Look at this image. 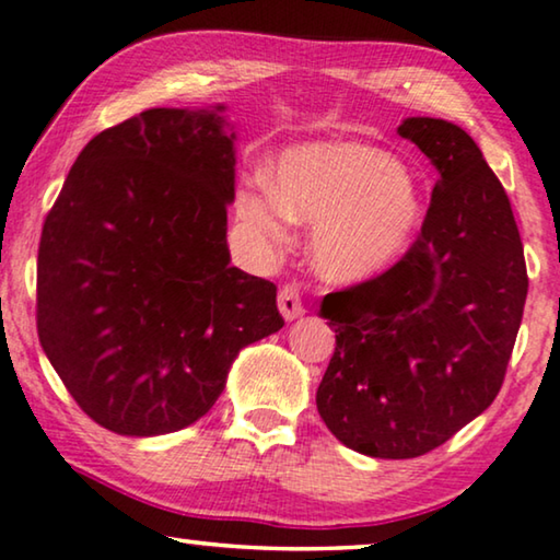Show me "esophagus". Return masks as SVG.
<instances>
[{"mask_svg": "<svg viewBox=\"0 0 560 560\" xmlns=\"http://www.w3.org/2000/svg\"><path fill=\"white\" fill-rule=\"evenodd\" d=\"M279 312L287 322H294L299 316H304V304L302 296H299V287L296 283H287V287L279 289Z\"/></svg>", "mask_w": 560, "mask_h": 560, "instance_id": "obj_1", "label": "esophagus"}]
</instances>
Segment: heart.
<instances>
[{
    "instance_id": "heart-1",
    "label": "heart",
    "mask_w": 560,
    "mask_h": 560,
    "mask_svg": "<svg viewBox=\"0 0 560 560\" xmlns=\"http://www.w3.org/2000/svg\"><path fill=\"white\" fill-rule=\"evenodd\" d=\"M417 175L387 150L360 140H308L281 153L273 180L238 190L236 221L261 248L287 241L291 221L314 223L308 261L324 281L362 283L412 252L424 229Z\"/></svg>"
}]
</instances>
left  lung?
<instances>
[{
	"mask_svg": "<svg viewBox=\"0 0 560 560\" xmlns=\"http://www.w3.org/2000/svg\"><path fill=\"white\" fill-rule=\"evenodd\" d=\"M397 132L440 175L420 238L319 306L337 347L316 410L341 445L382 460L430 453L493 405L528 294L511 200L475 140L440 118Z\"/></svg>",
	"mask_w": 560,
	"mask_h": 560,
	"instance_id": "8db88e82",
	"label": "left lung"
}]
</instances>
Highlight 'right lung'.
Wrapping results in <instances>:
<instances>
[{"label": "right lung", "instance_id": "obj_1", "mask_svg": "<svg viewBox=\"0 0 560 560\" xmlns=\"http://www.w3.org/2000/svg\"><path fill=\"white\" fill-rule=\"evenodd\" d=\"M223 113L153 107L103 130L42 229L39 345L82 412L118 435L198 422L241 349L283 327L277 287L231 266Z\"/></svg>", "mask_w": 560, "mask_h": 560}]
</instances>
